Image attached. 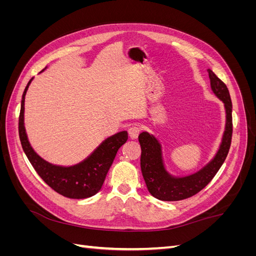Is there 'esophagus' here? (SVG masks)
I'll list each match as a JSON object with an SVG mask.
<instances>
[{
    "label": "esophagus",
    "instance_id": "34e87169",
    "mask_svg": "<svg viewBox=\"0 0 256 256\" xmlns=\"http://www.w3.org/2000/svg\"><path fill=\"white\" fill-rule=\"evenodd\" d=\"M140 132H141V128L138 126H131L128 129L129 136L130 138H132V140H136V138L138 136V134H140Z\"/></svg>",
    "mask_w": 256,
    "mask_h": 256
}]
</instances>
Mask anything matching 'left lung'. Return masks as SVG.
<instances>
[{
  "label": "left lung",
  "mask_w": 256,
  "mask_h": 256,
  "mask_svg": "<svg viewBox=\"0 0 256 256\" xmlns=\"http://www.w3.org/2000/svg\"><path fill=\"white\" fill-rule=\"evenodd\" d=\"M210 79V88L216 98L224 104L226 109V129L222 140L214 157L198 172L176 177L170 174L164 166L162 157V146L158 138L152 134L143 131L138 136L141 145V171L150 194L160 200H180L191 198L212 182L216 172L226 160L232 140L233 124H232V102L226 85L216 76L210 69H208Z\"/></svg>",
  "instance_id": "8db88e82"
}]
</instances>
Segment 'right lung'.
I'll return each instance as SVG.
<instances>
[{
	"instance_id": "add662e5",
	"label": "right lung",
	"mask_w": 256,
	"mask_h": 256,
	"mask_svg": "<svg viewBox=\"0 0 256 256\" xmlns=\"http://www.w3.org/2000/svg\"><path fill=\"white\" fill-rule=\"evenodd\" d=\"M32 80L33 78L28 81L23 92L19 115V136L22 148L28 161L37 174L42 178V180L60 194L69 198L78 200L95 196L102 187L106 173L113 164L116 152L127 141V131H120L106 138L88 158L74 166H62L50 164L35 152L26 132L24 100L26 90Z\"/></svg>"
}]
</instances>
